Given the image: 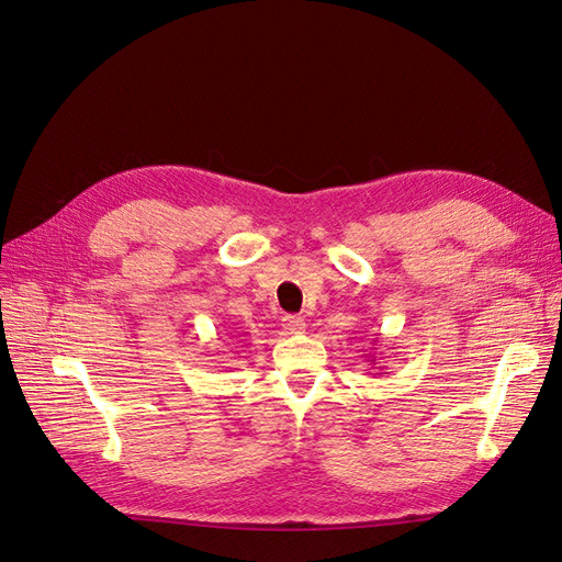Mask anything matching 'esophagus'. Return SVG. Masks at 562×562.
Returning <instances> with one entry per match:
<instances>
[{
    "mask_svg": "<svg viewBox=\"0 0 562 562\" xmlns=\"http://www.w3.org/2000/svg\"><path fill=\"white\" fill-rule=\"evenodd\" d=\"M281 326H283L285 335H302L304 328H307L304 326V318H300V316H285Z\"/></svg>",
    "mask_w": 562,
    "mask_h": 562,
    "instance_id": "obj_1",
    "label": "esophagus"
}]
</instances>
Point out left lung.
<instances>
[{
	"mask_svg": "<svg viewBox=\"0 0 562 562\" xmlns=\"http://www.w3.org/2000/svg\"><path fill=\"white\" fill-rule=\"evenodd\" d=\"M368 359H370V363H375V356H368Z\"/></svg>",
	"mask_w": 562,
	"mask_h": 562,
	"instance_id": "left-lung-1",
	"label": "left lung"
}]
</instances>
